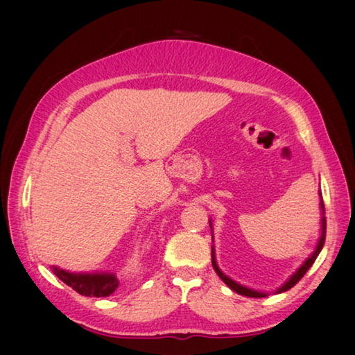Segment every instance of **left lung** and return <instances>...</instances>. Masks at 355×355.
Here are the masks:
<instances>
[{
	"label": "left lung",
	"instance_id": "1",
	"mask_svg": "<svg viewBox=\"0 0 355 355\" xmlns=\"http://www.w3.org/2000/svg\"><path fill=\"white\" fill-rule=\"evenodd\" d=\"M321 196V194H320ZM321 209L324 211V203H322V199H321ZM209 225H211V222H209ZM324 241H326V218H324L322 216V219H321V236H320V241H318V244H316V249H315V252L313 254H311L307 260L304 261V264L302 266H300L296 272H294L290 279H288L284 285H282L277 291L275 293H284V291H286V290H290V288H293L294 285L297 284V282L304 277L305 275V272L309 271L310 269V266L311 264L315 263V260H316V257L320 255V252H321V249H322V245H324ZM211 263H213V268H214V271H216V274L219 275V277L222 279V282H224V284L230 288V290H233L235 293H238V294H243V296H248V297H266L268 294L266 293H261V291H255V290H250V288H248V286H243V285H239V284H236L235 280H232L230 277H227V275L220 271L219 269V266H218V263H216V258H214V248H211Z\"/></svg>",
	"mask_w": 355,
	"mask_h": 355
}]
</instances>
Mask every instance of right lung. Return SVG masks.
<instances>
[{
    "mask_svg": "<svg viewBox=\"0 0 355 355\" xmlns=\"http://www.w3.org/2000/svg\"><path fill=\"white\" fill-rule=\"evenodd\" d=\"M53 272L58 275L65 285L73 288L76 293L89 297H106L116 291L119 280L110 272H95V274H75L58 266H51Z\"/></svg>",
    "mask_w": 355,
    "mask_h": 355,
    "instance_id": "right-lung-1",
    "label": "right lung"
}]
</instances>
